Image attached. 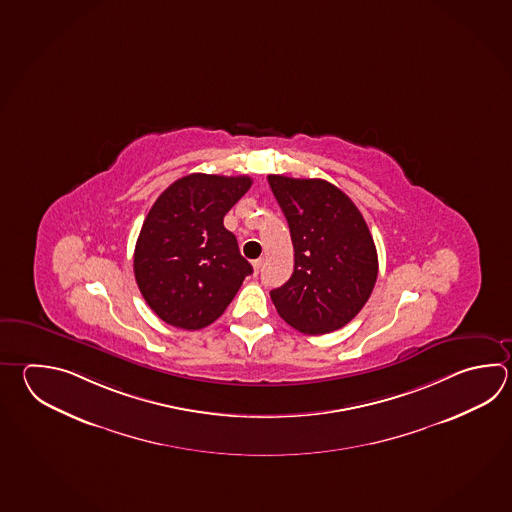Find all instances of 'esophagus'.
I'll return each instance as SVG.
<instances>
[{"label":"esophagus","mask_w":512,"mask_h":512,"mask_svg":"<svg viewBox=\"0 0 512 512\" xmlns=\"http://www.w3.org/2000/svg\"><path fill=\"white\" fill-rule=\"evenodd\" d=\"M262 266V259H257V261H253V270H255V273H259V270H261Z\"/></svg>","instance_id":"1"}]
</instances>
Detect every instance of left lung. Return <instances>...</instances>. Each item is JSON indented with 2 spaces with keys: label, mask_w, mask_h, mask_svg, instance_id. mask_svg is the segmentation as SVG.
Returning <instances> with one entry per match:
<instances>
[{
  "label": "left lung",
  "mask_w": 512,
  "mask_h": 512,
  "mask_svg": "<svg viewBox=\"0 0 512 512\" xmlns=\"http://www.w3.org/2000/svg\"><path fill=\"white\" fill-rule=\"evenodd\" d=\"M290 226L292 277L270 292L295 330L330 334L365 306L377 279V251L361 211L321 178L268 177Z\"/></svg>",
  "instance_id": "obj_1"
}]
</instances>
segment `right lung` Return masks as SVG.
Masks as SVG:
<instances>
[{
  "label": "right lung",
  "instance_id": "obj_1",
  "mask_svg": "<svg viewBox=\"0 0 512 512\" xmlns=\"http://www.w3.org/2000/svg\"><path fill=\"white\" fill-rule=\"evenodd\" d=\"M250 188L246 175L193 173L149 209L133 266L142 297L164 323L200 330L217 321L253 272L224 228V215Z\"/></svg>",
  "mask_w": 512,
  "mask_h": 512
}]
</instances>
